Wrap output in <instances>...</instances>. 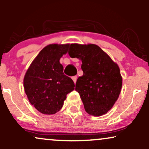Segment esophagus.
Segmentation results:
<instances>
[{
    "mask_svg": "<svg viewBox=\"0 0 149 149\" xmlns=\"http://www.w3.org/2000/svg\"><path fill=\"white\" fill-rule=\"evenodd\" d=\"M71 78H72V80H73V82H74V83H76V80H77V76H73Z\"/></svg>",
    "mask_w": 149,
    "mask_h": 149,
    "instance_id": "1",
    "label": "esophagus"
}]
</instances>
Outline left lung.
<instances>
[{"mask_svg": "<svg viewBox=\"0 0 149 149\" xmlns=\"http://www.w3.org/2000/svg\"><path fill=\"white\" fill-rule=\"evenodd\" d=\"M69 54L82 61L83 75L77 79L76 90L85 111L96 116L107 113L117 101L122 88L118 66L94 44H71Z\"/></svg>", "mask_w": 149, "mask_h": 149, "instance_id": "8db88e82", "label": "left lung"}]
</instances>
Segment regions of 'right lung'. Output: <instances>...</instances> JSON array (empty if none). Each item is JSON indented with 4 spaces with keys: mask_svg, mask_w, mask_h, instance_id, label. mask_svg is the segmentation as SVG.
Here are the masks:
<instances>
[{
    "mask_svg": "<svg viewBox=\"0 0 149 149\" xmlns=\"http://www.w3.org/2000/svg\"><path fill=\"white\" fill-rule=\"evenodd\" d=\"M69 44H52L44 47L31 63L24 78L30 103L43 114H54L62 107L66 95L74 90V83L63 73L59 63Z\"/></svg>",
    "mask_w": 149,
    "mask_h": 149,
    "instance_id": "add662e5",
    "label": "right lung"
}]
</instances>
